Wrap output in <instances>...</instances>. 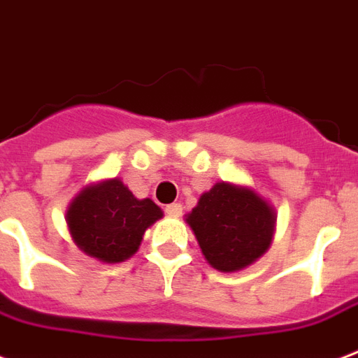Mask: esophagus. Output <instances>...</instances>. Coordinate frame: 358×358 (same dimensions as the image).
Wrapping results in <instances>:
<instances>
[{"label":"esophagus","mask_w":358,"mask_h":358,"mask_svg":"<svg viewBox=\"0 0 358 358\" xmlns=\"http://www.w3.org/2000/svg\"><path fill=\"white\" fill-rule=\"evenodd\" d=\"M165 214H167L169 217H180V215H182V204L180 203L169 204V206H165Z\"/></svg>","instance_id":"esophagus-1"}]
</instances>
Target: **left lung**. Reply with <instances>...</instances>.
Masks as SVG:
<instances>
[{
	"label": "left lung",
	"mask_w": 358,
	"mask_h": 358,
	"mask_svg": "<svg viewBox=\"0 0 358 358\" xmlns=\"http://www.w3.org/2000/svg\"><path fill=\"white\" fill-rule=\"evenodd\" d=\"M204 257L214 268L234 272L268 250L274 212L257 193L220 182L187 215Z\"/></svg>",
	"instance_id": "obj_1"
}]
</instances>
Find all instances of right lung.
I'll list each match as a JSON object with an SVG mask.
<instances>
[{"label":"right lung","mask_w":358,"mask_h":358,"mask_svg":"<svg viewBox=\"0 0 358 358\" xmlns=\"http://www.w3.org/2000/svg\"><path fill=\"white\" fill-rule=\"evenodd\" d=\"M161 215L154 201H138L114 178L82 189L67 210V223L82 252L103 263H120L138 250L144 231Z\"/></svg>","instance_id":"1"}]
</instances>
